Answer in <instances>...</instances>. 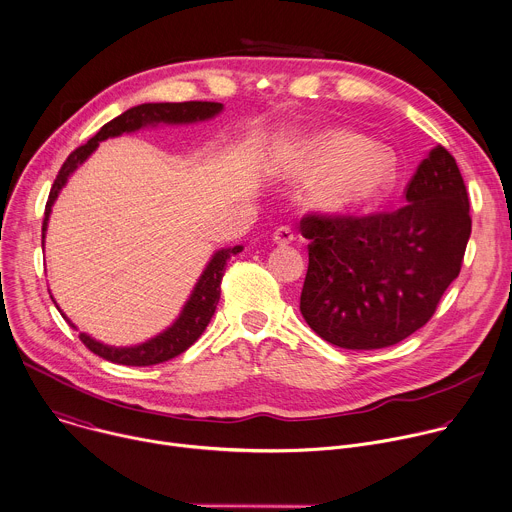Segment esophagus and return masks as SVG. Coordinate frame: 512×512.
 <instances>
[{
    "label": "esophagus",
    "instance_id": "obj_1",
    "mask_svg": "<svg viewBox=\"0 0 512 512\" xmlns=\"http://www.w3.org/2000/svg\"><path fill=\"white\" fill-rule=\"evenodd\" d=\"M293 239H295V231H293V227H289V225H281V227H277L275 233H273V241L279 243V245H289Z\"/></svg>",
    "mask_w": 512,
    "mask_h": 512
}]
</instances>
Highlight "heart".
Instances as JSON below:
<instances>
[{
  "label": "heart",
  "instance_id": "b5f03b06",
  "mask_svg": "<svg viewBox=\"0 0 512 512\" xmlns=\"http://www.w3.org/2000/svg\"><path fill=\"white\" fill-rule=\"evenodd\" d=\"M293 166L301 177L327 175L315 191L317 203L348 215L372 205L392 179V160L376 144L348 130H321L293 146Z\"/></svg>",
  "mask_w": 512,
  "mask_h": 512
}]
</instances>
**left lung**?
Masks as SVG:
<instances>
[{"instance_id": "obj_1", "label": "left lung", "mask_w": 512, "mask_h": 512, "mask_svg": "<svg viewBox=\"0 0 512 512\" xmlns=\"http://www.w3.org/2000/svg\"><path fill=\"white\" fill-rule=\"evenodd\" d=\"M390 213H307L309 265L299 309L325 342L344 350L400 344L434 315L458 277L472 229L454 156L434 146Z\"/></svg>"}]
</instances>
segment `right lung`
I'll use <instances>...</instances> for the list:
<instances>
[{"instance_id":"add662e5","label":"right lung","mask_w":512,"mask_h":512,"mask_svg":"<svg viewBox=\"0 0 512 512\" xmlns=\"http://www.w3.org/2000/svg\"><path fill=\"white\" fill-rule=\"evenodd\" d=\"M221 110H223V104H219V102H199V100L140 104V106H134V108L122 112L114 120L106 122L86 144L78 146L64 160L60 173H58V177H56V181L50 189L48 203H46V213H44V223H42V241L46 237L52 205L58 199L60 189L66 185L68 177L78 168V164H82L96 150L100 140H106L110 136H120L122 132H134V130H138L146 124H158V122L187 124V122L207 120V118H213L215 114H219ZM239 251H243L241 245H237L233 249L217 251L215 257L211 259V263L207 265V269L203 271L199 283L195 285V289L191 293V299L183 307L179 319L173 325H170L166 331H162L160 335L148 339V342H144L140 346H134V348H112V346H104V344L96 342V339H92L86 333L78 335L80 342L92 354H96V356H100V358H104L112 364H122V366H154V364H162V362H168V360L181 356L203 335L211 317L215 315L217 303L221 299V281H223V275H225L227 259L231 255H237ZM66 321L74 327V323L68 317H66Z\"/></svg>"}]
</instances>
